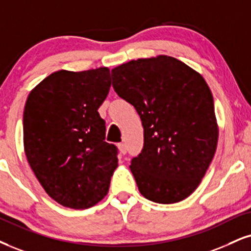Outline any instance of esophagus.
<instances>
[{"label":"esophagus","mask_w":251,"mask_h":251,"mask_svg":"<svg viewBox=\"0 0 251 251\" xmlns=\"http://www.w3.org/2000/svg\"><path fill=\"white\" fill-rule=\"evenodd\" d=\"M117 147H119V150H120L121 153H122V154H126V143H119V145H117Z\"/></svg>","instance_id":"obj_1"}]
</instances>
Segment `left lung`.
Instances as JSON below:
<instances>
[{"mask_svg": "<svg viewBox=\"0 0 251 251\" xmlns=\"http://www.w3.org/2000/svg\"><path fill=\"white\" fill-rule=\"evenodd\" d=\"M111 80L144 128L143 149L130 165L141 194L158 203L184 200L200 184L218 144L205 79L180 60L159 55L115 67Z\"/></svg>", "mask_w": 251, "mask_h": 251, "instance_id": "obj_1", "label": "left lung"}]
</instances>
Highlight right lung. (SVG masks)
Masks as SVG:
<instances>
[{"mask_svg":"<svg viewBox=\"0 0 251 251\" xmlns=\"http://www.w3.org/2000/svg\"><path fill=\"white\" fill-rule=\"evenodd\" d=\"M107 67L58 71L31 91L23 114L27 162L52 199L75 209L97 205L117 168L99 107L110 88Z\"/></svg>","mask_w":251,"mask_h":251,"instance_id":"add662e5","label":"right lung"}]
</instances>
